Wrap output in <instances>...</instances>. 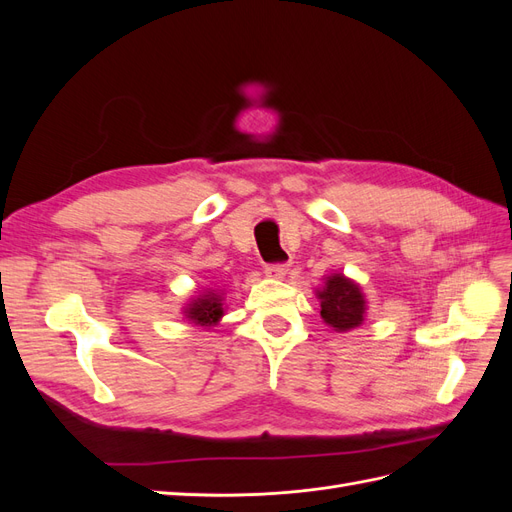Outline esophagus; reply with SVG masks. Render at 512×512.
I'll use <instances>...</instances> for the list:
<instances>
[{"label": "esophagus", "instance_id": "1", "mask_svg": "<svg viewBox=\"0 0 512 512\" xmlns=\"http://www.w3.org/2000/svg\"><path fill=\"white\" fill-rule=\"evenodd\" d=\"M265 273H267L269 277H275V280H284L286 273H288V265H269V267L265 269Z\"/></svg>", "mask_w": 512, "mask_h": 512}]
</instances>
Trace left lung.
<instances>
[{
    "mask_svg": "<svg viewBox=\"0 0 512 512\" xmlns=\"http://www.w3.org/2000/svg\"><path fill=\"white\" fill-rule=\"evenodd\" d=\"M320 301V318L337 333L359 329L367 314V299L356 284L344 273H331L316 290Z\"/></svg>",
    "mask_w": 512,
    "mask_h": 512,
    "instance_id": "1",
    "label": "left lung"
}]
</instances>
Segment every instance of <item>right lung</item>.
<instances>
[{"instance_id": "add662e5", "label": "right lung", "mask_w": 512, "mask_h": 512, "mask_svg": "<svg viewBox=\"0 0 512 512\" xmlns=\"http://www.w3.org/2000/svg\"><path fill=\"white\" fill-rule=\"evenodd\" d=\"M224 309V290L207 288L196 294L194 299H190V303H185L183 316L190 324H194V327L211 329L222 320Z\"/></svg>"}]
</instances>
